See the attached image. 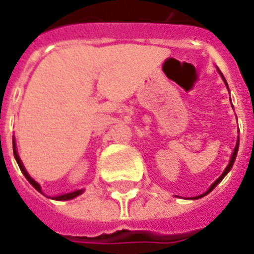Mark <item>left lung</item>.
I'll return each mask as SVG.
<instances>
[{"label": "left lung", "instance_id": "8db88e82", "mask_svg": "<svg viewBox=\"0 0 254 254\" xmlns=\"http://www.w3.org/2000/svg\"><path fill=\"white\" fill-rule=\"evenodd\" d=\"M219 72H220V70H219ZM220 75H221V78H223L224 84L227 85L226 78L223 77V74H221V72H220ZM227 89H228V85H227ZM228 90H230V89H228ZM230 100H231V99H230ZM232 109H234V107H232ZM238 148H239V136H238V139H237V144H235V148H234V151H232V154H231V158H230V162H228V165H227V168H226V169H224V172L221 173V176H220L219 179H217V180H216V182H214L213 184H212V186H210V187L207 189L206 192H203V194L198 195V196H192V198H190V199H199V198H202V196H205V195L209 194L210 191H213L214 187H216V186H217V184H219V183L221 182V180H223V179H224V177L227 176V173H228V172L231 170L232 165H234V162H235V158H237V154H238Z\"/></svg>", "mask_w": 254, "mask_h": 254}]
</instances>
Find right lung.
Instances as JSON below:
<instances>
[{"instance_id":"obj_1","label":"right lung","mask_w":254,"mask_h":254,"mask_svg":"<svg viewBox=\"0 0 254 254\" xmlns=\"http://www.w3.org/2000/svg\"><path fill=\"white\" fill-rule=\"evenodd\" d=\"M12 143H13V155H15V159L16 162H17V165H19V168H20V170H22V173L24 175V177L27 179L28 183L34 187L38 192H41L42 194V190H41V186L38 184V183L35 182L33 177L28 175V172L26 170V168H24V165H23L22 159H20V157H19V154H17V148H16V141H15V136H13V140H12ZM85 190L81 189V190H75V191H71V192H64V194H60V195H55V196H48V198H51V199H55V201H68V199H72V198H77L78 195H81L82 192H84Z\"/></svg>"}]
</instances>
